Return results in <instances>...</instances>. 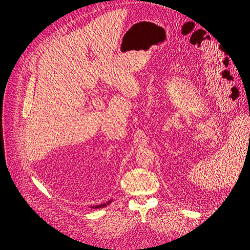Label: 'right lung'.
<instances>
[{
  "mask_svg": "<svg viewBox=\"0 0 250 250\" xmlns=\"http://www.w3.org/2000/svg\"><path fill=\"white\" fill-rule=\"evenodd\" d=\"M112 201V199H110V200H108L107 202H105V203H103V204H99V206H95V207H90L92 208H104V207H106V206H108V204L110 203Z\"/></svg>",
  "mask_w": 250,
  "mask_h": 250,
  "instance_id": "add662e5",
  "label": "right lung"
}]
</instances>
